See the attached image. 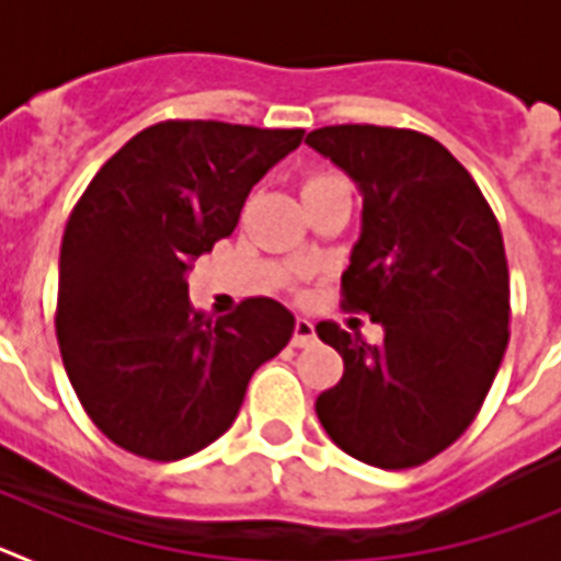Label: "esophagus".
Here are the masks:
<instances>
[{"mask_svg": "<svg viewBox=\"0 0 561 561\" xmlns=\"http://www.w3.org/2000/svg\"><path fill=\"white\" fill-rule=\"evenodd\" d=\"M314 340H317L314 323L306 320V317H297L295 334H291V345H295V348H309V345H314Z\"/></svg>", "mask_w": 561, "mask_h": 561, "instance_id": "esophagus-1", "label": "esophagus"}]
</instances>
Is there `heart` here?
Instances as JSON below:
<instances>
[{
	"instance_id": "b5f03b06",
	"label": "heart",
	"mask_w": 561,
	"mask_h": 561,
	"mask_svg": "<svg viewBox=\"0 0 561 561\" xmlns=\"http://www.w3.org/2000/svg\"><path fill=\"white\" fill-rule=\"evenodd\" d=\"M325 180H329V176H314V180L306 182V187H309V185H317V182H325Z\"/></svg>"
}]
</instances>
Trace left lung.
<instances>
[{"label":"left lung","mask_w":561,"mask_h":561,"mask_svg":"<svg viewBox=\"0 0 561 561\" xmlns=\"http://www.w3.org/2000/svg\"><path fill=\"white\" fill-rule=\"evenodd\" d=\"M362 193V232L342 272V306L385 329L381 345L336 323L340 385L317 419L342 453L410 469L455 444L492 388L508 345L503 232L480 187L427 134L325 126L306 137Z\"/></svg>","instance_id":"8db88e82"}]
</instances>
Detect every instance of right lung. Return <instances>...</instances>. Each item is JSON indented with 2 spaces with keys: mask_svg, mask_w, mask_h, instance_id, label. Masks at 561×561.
Listing matches in <instances>:
<instances>
[{
  "mask_svg": "<svg viewBox=\"0 0 561 561\" xmlns=\"http://www.w3.org/2000/svg\"><path fill=\"white\" fill-rule=\"evenodd\" d=\"M300 140L304 128L165 121L83 191L61 241L56 334L83 410L117 447L148 460L205 449L291 340L295 317L270 297L216 320L193 309L187 270Z\"/></svg>",
  "mask_w": 561,
  "mask_h": 561,
  "instance_id": "add662e5",
  "label": "right lung"
}]
</instances>
